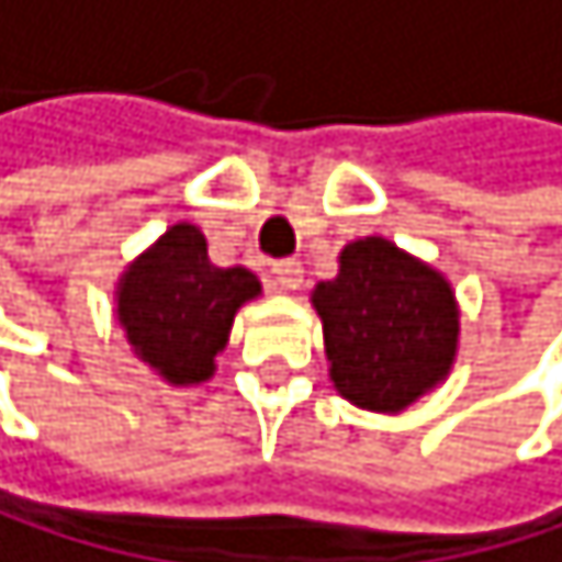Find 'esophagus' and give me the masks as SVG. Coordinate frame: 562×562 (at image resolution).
<instances>
[{
	"label": "esophagus",
	"mask_w": 562,
	"mask_h": 562,
	"mask_svg": "<svg viewBox=\"0 0 562 562\" xmlns=\"http://www.w3.org/2000/svg\"><path fill=\"white\" fill-rule=\"evenodd\" d=\"M271 274H274V291H281V295H291V291H299L302 288V263L299 260H281L271 267Z\"/></svg>",
	"instance_id": "1"
}]
</instances>
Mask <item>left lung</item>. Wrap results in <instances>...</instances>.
I'll return each mask as SVG.
<instances>
[{
    "instance_id": "1",
    "label": "left lung",
    "mask_w": 562,
    "mask_h": 562,
    "mask_svg": "<svg viewBox=\"0 0 562 562\" xmlns=\"http://www.w3.org/2000/svg\"><path fill=\"white\" fill-rule=\"evenodd\" d=\"M333 281L312 288L329 381L350 405L398 415L450 378L460 302L442 271L384 236L339 250Z\"/></svg>"
}]
</instances>
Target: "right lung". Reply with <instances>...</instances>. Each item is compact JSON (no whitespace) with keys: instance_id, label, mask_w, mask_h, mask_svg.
Wrapping results in <instances>:
<instances>
[{"instance_id":"1","label":"right lung","mask_w":562,"mask_h":562,"mask_svg":"<svg viewBox=\"0 0 562 562\" xmlns=\"http://www.w3.org/2000/svg\"><path fill=\"white\" fill-rule=\"evenodd\" d=\"M260 295L254 271L215 267L205 233L195 223H175L123 267L112 315L147 371L171 387H195L215 374L236 312Z\"/></svg>"}]
</instances>
